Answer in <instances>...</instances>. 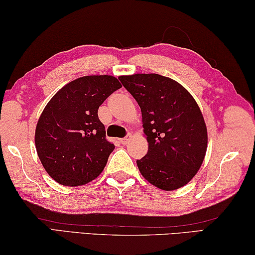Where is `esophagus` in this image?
I'll use <instances>...</instances> for the list:
<instances>
[{
    "label": "esophagus",
    "instance_id": "1",
    "mask_svg": "<svg viewBox=\"0 0 255 255\" xmlns=\"http://www.w3.org/2000/svg\"><path fill=\"white\" fill-rule=\"evenodd\" d=\"M130 138H131V135L130 133H128V135L126 136V137H124V138H122V139H119V141L120 143H122L123 145H126L129 140H130Z\"/></svg>",
    "mask_w": 255,
    "mask_h": 255
}]
</instances>
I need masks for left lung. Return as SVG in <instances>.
<instances>
[{
	"mask_svg": "<svg viewBox=\"0 0 255 255\" xmlns=\"http://www.w3.org/2000/svg\"><path fill=\"white\" fill-rule=\"evenodd\" d=\"M140 107L148 152L137 159L141 175L165 191L179 189L204 162L208 136L204 117L187 90L158 74L119 77Z\"/></svg>",
	"mask_w": 255,
	"mask_h": 255,
	"instance_id": "8db88e82",
	"label": "left lung"
}]
</instances>
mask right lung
Returning <instances> with one entry per match:
<instances>
[{
  "label": "right lung",
  "instance_id": "1",
  "mask_svg": "<svg viewBox=\"0 0 255 255\" xmlns=\"http://www.w3.org/2000/svg\"><path fill=\"white\" fill-rule=\"evenodd\" d=\"M120 88L115 76H83L63 86L47 103L34 143L42 166L56 182L82 185L105 169L115 145L107 140L98 109Z\"/></svg>",
  "mask_w": 255,
  "mask_h": 255
}]
</instances>
